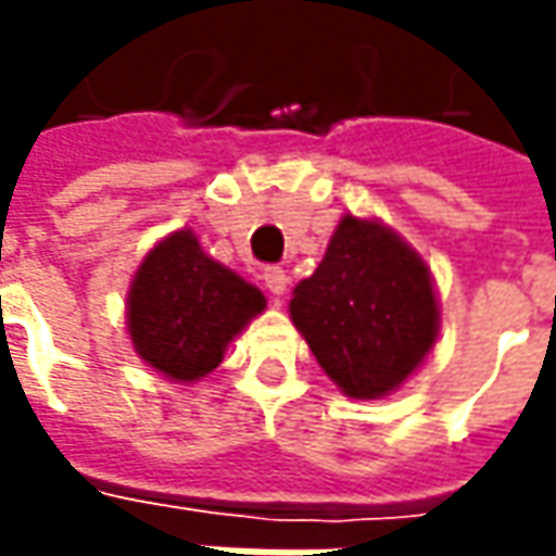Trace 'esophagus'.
<instances>
[{"mask_svg":"<svg viewBox=\"0 0 556 556\" xmlns=\"http://www.w3.org/2000/svg\"><path fill=\"white\" fill-rule=\"evenodd\" d=\"M263 285H266L268 293L281 296V293L288 290V275H285V268H281V266H266V268H263Z\"/></svg>","mask_w":556,"mask_h":556,"instance_id":"1","label":"esophagus"}]
</instances>
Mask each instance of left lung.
<instances>
[{
  "instance_id": "1",
  "label": "left lung",
  "mask_w": 556,
  "mask_h": 556,
  "mask_svg": "<svg viewBox=\"0 0 556 556\" xmlns=\"http://www.w3.org/2000/svg\"><path fill=\"white\" fill-rule=\"evenodd\" d=\"M290 318L318 365L353 399L395 390L437 343L430 268L390 228L343 216Z\"/></svg>"
}]
</instances>
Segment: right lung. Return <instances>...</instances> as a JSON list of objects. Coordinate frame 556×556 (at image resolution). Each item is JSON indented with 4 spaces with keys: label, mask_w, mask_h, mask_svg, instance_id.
Listing matches in <instances>:
<instances>
[{
    "label": "right lung",
    "mask_w": 556,
    "mask_h": 556,
    "mask_svg": "<svg viewBox=\"0 0 556 556\" xmlns=\"http://www.w3.org/2000/svg\"><path fill=\"white\" fill-rule=\"evenodd\" d=\"M263 309L260 290L210 260L191 231H176L136 271L129 337L151 368L188 383L213 371L228 340Z\"/></svg>",
    "instance_id": "add662e5"
}]
</instances>
